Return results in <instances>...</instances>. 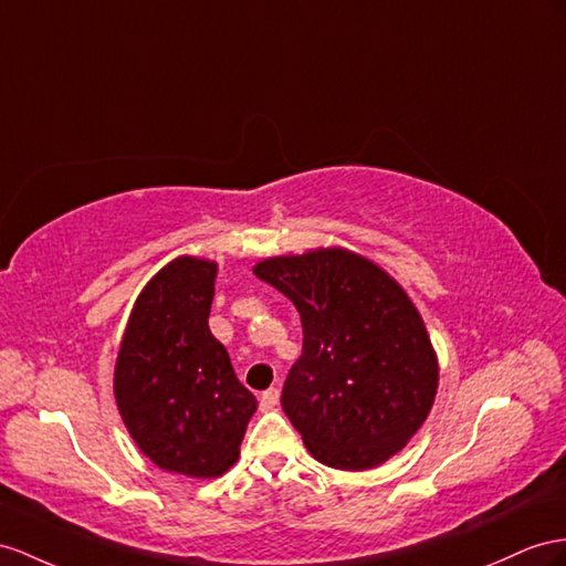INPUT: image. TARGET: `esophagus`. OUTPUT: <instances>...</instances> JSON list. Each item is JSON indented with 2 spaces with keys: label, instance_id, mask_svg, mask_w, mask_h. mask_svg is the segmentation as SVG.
<instances>
[{
  "label": "esophagus",
  "instance_id": "1",
  "mask_svg": "<svg viewBox=\"0 0 566 566\" xmlns=\"http://www.w3.org/2000/svg\"><path fill=\"white\" fill-rule=\"evenodd\" d=\"M277 401H280V392L274 387H270V389H265L263 395H260V409L270 411V409L277 407Z\"/></svg>",
  "mask_w": 566,
  "mask_h": 566
}]
</instances>
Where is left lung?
<instances>
[{"label":"left lung","instance_id":"1","mask_svg":"<svg viewBox=\"0 0 566 566\" xmlns=\"http://www.w3.org/2000/svg\"><path fill=\"white\" fill-rule=\"evenodd\" d=\"M253 272L301 315L303 352L282 409L308 452L346 471L397 454L438 392V358L403 289L342 249L270 258Z\"/></svg>","mask_w":566,"mask_h":566}]
</instances>
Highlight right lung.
<instances>
[{"mask_svg": "<svg viewBox=\"0 0 566 566\" xmlns=\"http://www.w3.org/2000/svg\"><path fill=\"white\" fill-rule=\"evenodd\" d=\"M214 274L198 258L159 270L136 301L114 370V397L140 452L193 478L234 467L258 407L208 327Z\"/></svg>", "mask_w": 566, "mask_h": 566, "instance_id": "right-lung-1", "label": "right lung"}]
</instances>
